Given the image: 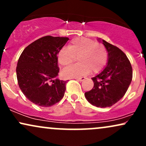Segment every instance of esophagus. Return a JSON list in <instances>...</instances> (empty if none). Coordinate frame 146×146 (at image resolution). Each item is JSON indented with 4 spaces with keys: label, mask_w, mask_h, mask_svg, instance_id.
Instances as JSON below:
<instances>
[{
    "label": "esophagus",
    "mask_w": 146,
    "mask_h": 146,
    "mask_svg": "<svg viewBox=\"0 0 146 146\" xmlns=\"http://www.w3.org/2000/svg\"><path fill=\"white\" fill-rule=\"evenodd\" d=\"M85 79H86V78H84V77H82V78H76V80H78V81H80V82H82V81H84V80Z\"/></svg>",
    "instance_id": "1"
}]
</instances>
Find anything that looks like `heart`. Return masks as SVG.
<instances>
[{
    "label": "heart",
    "instance_id": "obj_1",
    "mask_svg": "<svg viewBox=\"0 0 146 146\" xmlns=\"http://www.w3.org/2000/svg\"><path fill=\"white\" fill-rule=\"evenodd\" d=\"M78 58V64L68 66L62 71L64 78H76L88 73L101 71L108 62V53L102 44L86 38H77L70 42L67 48H62L58 53V62L66 66Z\"/></svg>",
    "mask_w": 146,
    "mask_h": 146
}]
</instances>
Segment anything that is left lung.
Returning <instances> with one entry per match:
<instances>
[{"mask_svg": "<svg viewBox=\"0 0 146 146\" xmlns=\"http://www.w3.org/2000/svg\"><path fill=\"white\" fill-rule=\"evenodd\" d=\"M108 52L106 66L92 78L94 86L85 93V98L92 105L100 108L110 107L124 96L132 79L131 64L126 55L117 46L98 39Z\"/></svg>", "mask_w": 146, "mask_h": 146, "instance_id": "8db88e82", "label": "left lung"}]
</instances>
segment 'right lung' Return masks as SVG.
Wrapping results in <instances>:
<instances>
[{
    "label": "right lung",
    "mask_w": 146,
    "mask_h": 146,
    "mask_svg": "<svg viewBox=\"0 0 146 146\" xmlns=\"http://www.w3.org/2000/svg\"><path fill=\"white\" fill-rule=\"evenodd\" d=\"M69 38L46 36L28 45L21 53L16 67L20 88L35 104L49 107L62 99L67 81L57 78L58 53Z\"/></svg>",
    "instance_id": "right-lung-1"
}]
</instances>
